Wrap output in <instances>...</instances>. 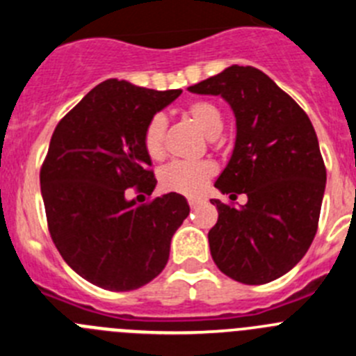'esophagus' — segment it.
Returning a JSON list of instances; mask_svg holds the SVG:
<instances>
[{
	"instance_id": "1",
	"label": "esophagus",
	"mask_w": 356,
	"mask_h": 356,
	"mask_svg": "<svg viewBox=\"0 0 356 356\" xmlns=\"http://www.w3.org/2000/svg\"><path fill=\"white\" fill-rule=\"evenodd\" d=\"M203 197H188V205H191V209H196L197 205H201L203 203Z\"/></svg>"
}]
</instances>
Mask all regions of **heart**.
<instances>
[{
  "instance_id": "heart-1",
  "label": "heart",
  "mask_w": 356,
  "mask_h": 356,
  "mask_svg": "<svg viewBox=\"0 0 356 356\" xmlns=\"http://www.w3.org/2000/svg\"><path fill=\"white\" fill-rule=\"evenodd\" d=\"M185 114L196 122L203 130V134L210 139H216L222 131L225 121L219 106L212 102L197 99L185 108ZM165 128H168V119L162 114H156L147 121L146 130H144V149L151 159H162L165 153ZM216 175L213 163L207 160L200 162H188V160H178V162L169 163L160 172V185L169 193H180L185 196H196L200 194L209 180Z\"/></svg>"
}]
</instances>
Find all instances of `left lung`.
Instances as JSON below:
<instances>
[{
    "label": "left lung",
    "instance_id": "8db88e82",
    "mask_svg": "<svg viewBox=\"0 0 356 356\" xmlns=\"http://www.w3.org/2000/svg\"><path fill=\"white\" fill-rule=\"evenodd\" d=\"M221 96L235 114L237 137L216 185L246 205L217 207L209 232L216 266L235 282L260 285L284 276L312 244L325 196L326 169L312 122L271 78L251 65H232L188 87Z\"/></svg>",
    "mask_w": 356,
    "mask_h": 356
}]
</instances>
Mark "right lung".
<instances>
[{
  "instance_id": "1",
  "label": "right lung",
  "mask_w": 356,
  "mask_h": 356,
  "mask_svg": "<svg viewBox=\"0 0 356 356\" xmlns=\"http://www.w3.org/2000/svg\"><path fill=\"white\" fill-rule=\"evenodd\" d=\"M181 90L124 80L94 87L56 124L40 169V193L56 250L72 271L106 291H135L162 273L191 209L169 193L139 205L130 188L155 191L144 130ZM140 194V196H143ZM144 197V196H143Z\"/></svg>"
}]
</instances>
